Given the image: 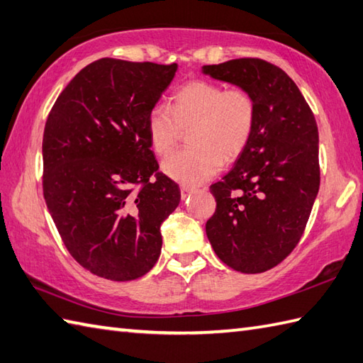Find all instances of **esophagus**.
<instances>
[{
    "mask_svg": "<svg viewBox=\"0 0 363 363\" xmlns=\"http://www.w3.org/2000/svg\"><path fill=\"white\" fill-rule=\"evenodd\" d=\"M196 191V188H192V186H186V184H182L180 186V192H182V199L184 200L186 199L189 194H192V192Z\"/></svg>",
    "mask_w": 363,
    "mask_h": 363,
    "instance_id": "esophagus-1",
    "label": "esophagus"
}]
</instances>
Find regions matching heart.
<instances>
[{"mask_svg": "<svg viewBox=\"0 0 363 363\" xmlns=\"http://www.w3.org/2000/svg\"><path fill=\"white\" fill-rule=\"evenodd\" d=\"M256 102L242 86L225 88L208 80H191L172 96L171 108L158 104L147 115L152 150L167 155L191 132V147L174 152L163 161L167 177L183 184H199L220 171L225 161L236 160L252 138Z\"/></svg>", "mask_w": 363, "mask_h": 363, "instance_id": "b5f03b06", "label": "heart"}]
</instances>
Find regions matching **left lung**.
Wrapping results in <instances>:
<instances>
[{"label": "left lung", "instance_id": "8db88e82", "mask_svg": "<svg viewBox=\"0 0 363 363\" xmlns=\"http://www.w3.org/2000/svg\"><path fill=\"white\" fill-rule=\"evenodd\" d=\"M202 71L245 88L256 102L250 143L222 182L209 186L217 206L206 236L228 267L262 273L300 242L318 194L315 118L294 80L262 59H235Z\"/></svg>", "mask_w": 363, "mask_h": 363}]
</instances>
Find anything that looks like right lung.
I'll use <instances>...</instances> for the list:
<instances>
[{
    "mask_svg": "<svg viewBox=\"0 0 363 363\" xmlns=\"http://www.w3.org/2000/svg\"><path fill=\"white\" fill-rule=\"evenodd\" d=\"M177 63L99 59L52 106L43 133V196L63 244L93 275L136 279L161 253L160 227L180 188L158 171L147 115Z\"/></svg>",
    "mask_w": 363,
    "mask_h": 363,
    "instance_id": "right-lung-1",
    "label": "right lung"
}]
</instances>
